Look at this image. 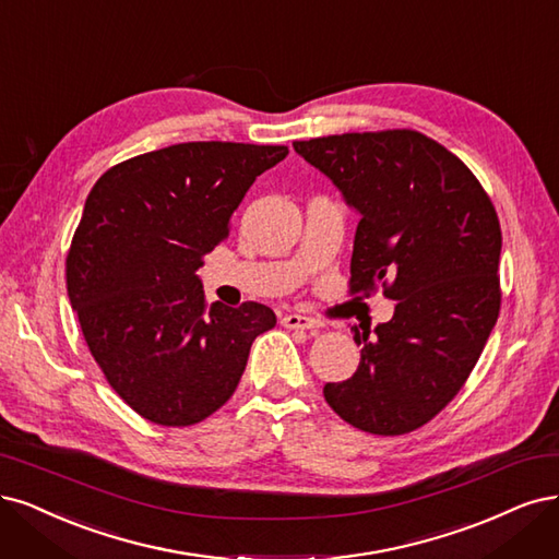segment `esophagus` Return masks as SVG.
<instances>
[{"label": "esophagus", "instance_id": "esophagus-1", "mask_svg": "<svg viewBox=\"0 0 559 559\" xmlns=\"http://www.w3.org/2000/svg\"><path fill=\"white\" fill-rule=\"evenodd\" d=\"M282 325H286V329H300V331H319L321 321L305 314H284Z\"/></svg>", "mask_w": 559, "mask_h": 559}]
</instances>
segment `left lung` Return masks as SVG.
Instances as JSON below:
<instances>
[{
  "label": "left lung",
  "instance_id": "obj_1",
  "mask_svg": "<svg viewBox=\"0 0 559 559\" xmlns=\"http://www.w3.org/2000/svg\"><path fill=\"white\" fill-rule=\"evenodd\" d=\"M294 150L360 215L352 292L381 284L397 300L374 331L354 325L358 370L325 383V402L358 430L412 432L463 389L497 321L495 207L463 162L412 129L296 141Z\"/></svg>",
  "mask_w": 559,
  "mask_h": 559
}]
</instances>
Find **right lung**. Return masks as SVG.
<instances>
[{
  "label": "right lung",
  "mask_w": 559,
  "mask_h": 559,
  "mask_svg": "<svg viewBox=\"0 0 559 559\" xmlns=\"http://www.w3.org/2000/svg\"><path fill=\"white\" fill-rule=\"evenodd\" d=\"M284 145L180 143L96 180L67 257V292L108 383L143 418L185 428L234 395L257 335L277 323L261 302L205 305L197 275L230 215Z\"/></svg>",
  "instance_id": "right-lung-1"
}]
</instances>
